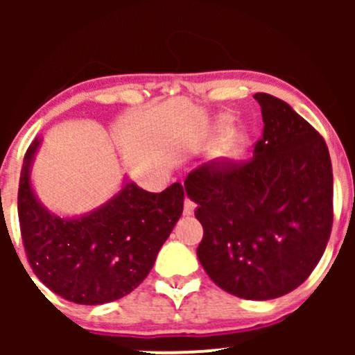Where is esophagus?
Returning <instances> with one entry per match:
<instances>
[{"label":"esophagus","instance_id":"esophagus-1","mask_svg":"<svg viewBox=\"0 0 355 355\" xmlns=\"http://www.w3.org/2000/svg\"><path fill=\"white\" fill-rule=\"evenodd\" d=\"M193 211H195V203L190 200V198H185V205H183V215H187V217H189V215H193Z\"/></svg>","mask_w":355,"mask_h":355}]
</instances>
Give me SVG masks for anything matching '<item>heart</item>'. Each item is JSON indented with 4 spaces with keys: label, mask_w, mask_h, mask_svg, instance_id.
<instances>
[{
    "label": "heart",
    "mask_w": 355,
    "mask_h": 355,
    "mask_svg": "<svg viewBox=\"0 0 355 355\" xmlns=\"http://www.w3.org/2000/svg\"><path fill=\"white\" fill-rule=\"evenodd\" d=\"M218 125L222 126V128H227V126H229V120H227V118H222ZM245 144L247 140L242 133H230V135H227L222 141H218V145L211 150L210 160L218 166H227L234 164V162L239 160V157L243 153V150H245Z\"/></svg>",
    "instance_id": "obj_1"
}]
</instances>
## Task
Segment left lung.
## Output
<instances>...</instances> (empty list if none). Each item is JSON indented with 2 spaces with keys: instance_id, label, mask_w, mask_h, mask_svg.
<instances>
[{
  "instance_id": "1",
  "label": "left lung",
  "mask_w": 355,
  "mask_h": 355,
  "mask_svg": "<svg viewBox=\"0 0 355 355\" xmlns=\"http://www.w3.org/2000/svg\"><path fill=\"white\" fill-rule=\"evenodd\" d=\"M263 135L245 164L202 165L185 178L203 227L209 277L247 300L282 297L307 280L332 230V165L317 130L285 101L257 93Z\"/></svg>"
}]
</instances>
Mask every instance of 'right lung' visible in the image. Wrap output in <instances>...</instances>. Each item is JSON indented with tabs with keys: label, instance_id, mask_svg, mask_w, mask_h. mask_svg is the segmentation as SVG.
Here are the masks:
<instances>
[{
	"label": "right lung",
	"instance_id": "1",
	"mask_svg": "<svg viewBox=\"0 0 355 355\" xmlns=\"http://www.w3.org/2000/svg\"><path fill=\"white\" fill-rule=\"evenodd\" d=\"M35 138L24 155L18 217L28 262L50 291L75 304L121 299L152 270L158 250L183 211L185 191L173 183L152 193L125 177L103 205L78 217H60L36 197L31 166L42 146Z\"/></svg>",
	"mask_w": 355,
	"mask_h": 355
}]
</instances>
